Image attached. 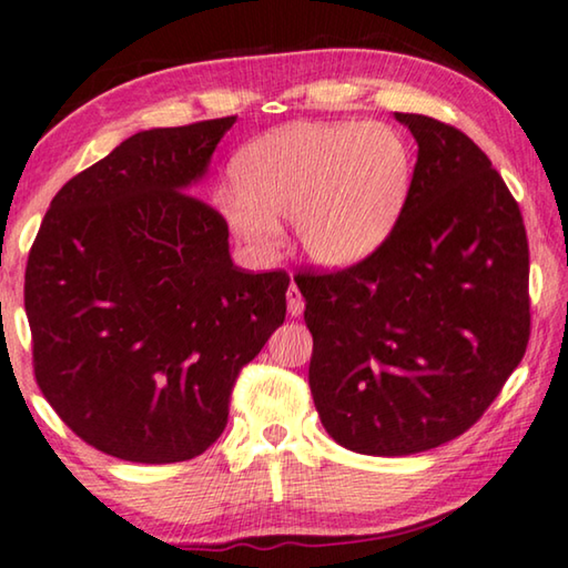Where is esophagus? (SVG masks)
I'll return each mask as SVG.
<instances>
[{"mask_svg": "<svg viewBox=\"0 0 568 568\" xmlns=\"http://www.w3.org/2000/svg\"><path fill=\"white\" fill-rule=\"evenodd\" d=\"M285 298H287V313H291V316H301L303 308H305V301H303V295L298 291V285L291 283V287H287V293H285Z\"/></svg>", "mask_w": 568, "mask_h": 568, "instance_id": "1", "label": "esophagus"}]
</instances>
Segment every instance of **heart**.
<instances>
[{"label": "heart", "instance_id": "heart-1", "mask_svg": "<svg viewBox=\"0 0 568 568\" xmlns=\"http://www.w3.org/2000/svg\"><path fill=\"white\" fill-rule=\"evenodd\" d=\"M237 186L214 194L227 230L252 257L281 250L277 217L321 267H348L372 255L407 200L412 156L382 123H291L242 149Z\"/></svg>", "mask_w": 568, "mask_h": 568}]
</instances>
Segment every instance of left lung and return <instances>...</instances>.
Masks as SVG:
<instances>
[{
  "label": "left lung",
  "mask_w": 568,
  "mask_h": 568,
  "mask_svg": "<svg viewBox=\"0 0 568 568\" xmlns=\"http://www.w3.org/2000/svg\"><path fill=\"white\" fill-rule=\"evenodd\" d=\"M394 119L419 149L389 237L338 273L295 277L323 427L379 457L425 453L470 429L530 336L528 240L503 176L455 125Z\"/></svg>",
  "instance_id": "8db88e82"
}]
</instances>
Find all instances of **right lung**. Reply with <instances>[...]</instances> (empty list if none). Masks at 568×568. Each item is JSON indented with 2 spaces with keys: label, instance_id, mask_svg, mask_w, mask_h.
Instances as JSON below:
<instances>
[{
  "label": "right lung",
  "instance_id": "1",
  "mask_svg": "<svg viewBox=\"0 0 568 568\" xmlns=\"http://www.w3.org/2000/svg\"><path fill=\"white\" fill-rule=\"evenodd\" d=\"M235 121L133 133L60 189L30 250L34 379L119 460L202 455L240 368L285 321L291 277L240 270L222 214L189 194Z\"/></svg>",
  "mask_w": 568,
  "mask_h": 568
}]
</instances>
